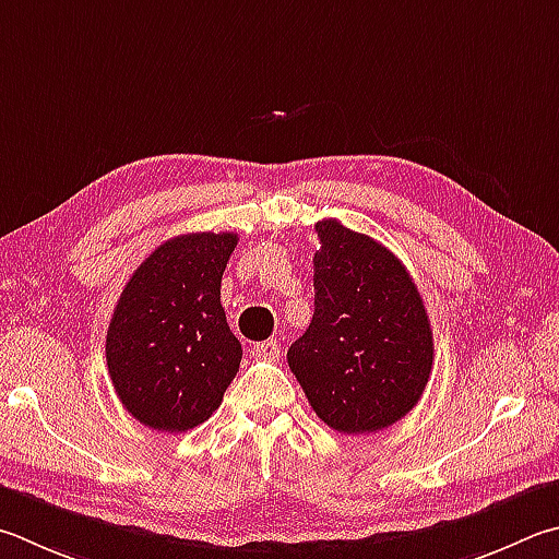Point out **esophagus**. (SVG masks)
<instances>
[{"mask_svg": "<svg viewBox=\"0 0 559 559\" xmlns=\"http://www.w3.org/2000/svg\"><path fill=\"white\" fill-rule=\"evenodd\" d=\"M253 354H257V359L276 361V359H281V344L276 340L261 342V344H257V347H253Z\"/></svg>", "mask_w": 559, "mask_h": 559, "instance_id": "34e87169", "label": "esophagus"}]
</instances>
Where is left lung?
<instances>
[{
    "label": "left lung",
    "mask_w": 559,
    "mask_h": 559,
    "mask_svg": "<svg viewBox=\"0 0 559 559\" xmlns=\"http://www.w3.org/2000/svg\"><path fill=\"white\" fill-rule=\"evenodd\" d=\"M314 231V312L288 367L332 430L377 432L411 413L428 385V310L408 269L379 241L337 219Z\"/></svg>",
    "instance_id": "8db88e82"
}]
</instances>
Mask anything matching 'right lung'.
I'll return each mask as SVG.
<instances>
[{"mask_svg": "<svg viewBox=\"0 0 559 559\" xmlns=\"http://www.w3.org/2000/svg\"><path fill=\"white\" fill-rule=\"evenodd\" d=\"M235 231L180 235L148 253L121 290L107 330L109 379L151 430L186 432L219 408L241 344L219 302Z\"/></svg>", "mask_w": 559, "mask_h": 559, "instance_id": "right-lung-1", "label": "right lung"}]
</instances>
